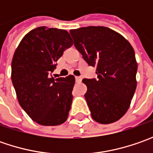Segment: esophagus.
I'll return each mask as SVG.
<instances>
[{
  "label": "esophagus",
  "instance_id": "1",
  "mask_svg": "<svg viewBox=\"0 0 153 153\" xmlns=\"http://www.w3.org/2000/svg\"><path fill=\"white\" fill-rule=\"evenodd\" d=\"M75 78H76V82H80L82 81V77L81 76H76Z\"/></svg>",
  "mask_w": 153,
  "mask_h": 153
}]
</instances>
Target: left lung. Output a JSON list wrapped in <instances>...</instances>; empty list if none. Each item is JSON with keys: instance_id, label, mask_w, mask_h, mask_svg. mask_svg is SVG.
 I'll use <instances>...</instances> for the list:
<instances>
[{"instance_id": "left-lung-1", "label": "left lung", "mask_w": 153, "mask_h": 153, "mask_svg": "<svg viewBox=\"0 0 153 153\" xmlns=\"http://www.w3.org/2000/svg\"><path fill=\"white\" fill-rule=\"evenodd\" d=\"M70 33L84 60L96 68V79L82 80L93 119L102 124L117 122L128 110L136 89L134 48L122 35L107 27H82Z\"/></svg>"}]
</instances>
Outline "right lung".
Listing matches in <instances>:
<instances>
[{"mask_svg": "<svg viewBox=\"0 0 153 153\" xmlns=\"http://www.w3.org/2000/svg\"><path fill=\"white\" fill-rule=\"evenodd\" d=\"M73 41L65 30L41 26L26 34L12 60V82L19 103L41 125L64 123L72 103L75 77L54 78L49 74Z\"/></svg>", "mask_w": 153, "mask_h": 153, "instance_id": "1", "label": "right lung"}]
</instances>
